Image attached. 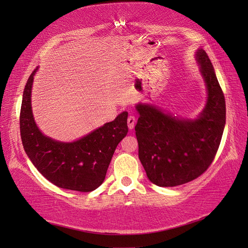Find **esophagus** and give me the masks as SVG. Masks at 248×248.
<instances>
[{"mask_svg": "<svg viewBox=\"0 0 248 248\" xmlns=\"http://www.w3.org/2000/svg\"><path fill=\"white\" fill-rule=\"evenodd\" d=\"M136 122H137V118L134 117L133 115H130L128 117V119H127V123H128V128L129 129H133V127H134V124H136Z\"/></svg>", "mask_w": 248, "mask_h": 248, "instance_id": "esophagus-1", "label": "esophagus"}]
</instances>
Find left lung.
<instances>
[{
    "label": "left lung",
    "instance_id": "8db88e82",
    "mask_svg": "<svg viewBox=\"0 0 248 248\" xmlns=\"http://www.w3.org/2000/svg\"><path fill=\"white\" fill-rule=\"evenodd\" d=\"M208 100L200 118L178 120L155 107L138 104L136 125L139 158L150 181L172 187L188 183L213 162L226 124V100L205 50L197 52Z\"/></svg>",
    "mask_w": 248,
    "mask_h": 248
}]
</instances>
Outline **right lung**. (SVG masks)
<instances>
[{"mask_svg":"<svg viewBox=\"0 0 248 248\" xmlns=\"http://www.w3.org/2000/svg\"><path fill=\"white\" fill-rule=\"evenodd\" d=\"M36 70L27 81L20 108L19 128L25 151L52 184L69 190L93 191L104 181L115 150L128 132V112L123 111L112 122L77 141L51 140L40 132L32 114L31 90Z\"/></svg>","mask_w":248,"mask_h":248,"instance_id":"right-lung-1","label":"right lung"}]
</instances>
